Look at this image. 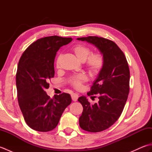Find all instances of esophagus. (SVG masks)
<instances>
[{
    "label": "esophagus",
    "mask_w": 152,
    "mask_h": 152,
    "mask_svg": "<svg viewBox=\"0 0 152 152\" xmlns=\"http://www.w3.org/2000/svg\"><path fill=\"white\" fill-rule=\"evenodd\" d=\"M71 97H72V101L75 102L78 99V95L76 94V93H72V94L71 95Z\"/></svg>",
    "instance_id": "34e87169"
}]
</instances>
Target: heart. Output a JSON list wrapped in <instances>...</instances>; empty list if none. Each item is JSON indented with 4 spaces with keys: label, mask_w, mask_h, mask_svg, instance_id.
<instances>
[{
    "label": "heart",
    "mask_w": 152,
    "mask_h": 152,
    "mask_svg": "<svg viewBox=\"0 0 152 152\" xmlns=\"http://www.w3.org/2000/svg\"><path fill=\"white\" fill-rule=\"evenodd\" d=\"M73 53L76 57L81 62H86L87 69L91 73H97L99 72L104 64V59L101 53H95L90 55L91 50L89 48L83 44H77L72 48ZM61 56H58L56 61L57 67L59 66ZM88 81V76L85 74H80L78 75L72 76L70 78V82L72 85L76 89L82 88V83Z\"/></svg>",
    "instance_id": "1"
}]
</instances>
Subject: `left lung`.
Wrapping results in <instances>:
<instances>
[{
  "label": "left lung",
  "instance_id": "obj_1",
  "mask_svg": "<svg viewBox=\"0 0 152 152\" xmlns=\"http://www.w3.org/2000/svg\"><path fill=\"white\" fill-rule=\"evenodd\" d=\"M97 48L104 59L103 66L88 95L99 93L97 103L91 104L86 96L78 101L83 106L79 125L86 131L96 133L109 128L118 120L129 92L130 72L124 53L117 44L97 37L78 38Z\"/></svg>",
  "mask_w": 152,
  "mask_h": 152
}]
</instances>
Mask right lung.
I'll use <instances>...</instances> for the list:
<instances>
[{"label": "right lung", "instance_id": "obj_1", "mask_svg": "<svg viewBox=\"0 0 152 152\" xmlns=\"http://www.w3.org/2000/svg\"><path fill=\"white\" fill-rule=\"evenodd\" d=\"M72 38H42L28 46L19 59L16 87L19 107L26 124L33 129L48 132L56 127L72 99L63 93L51 99L45 90L55 74L54 59L59 48Z\"/></svg>", "mask_w": 152, "mask_h": 152}]
</instances>
